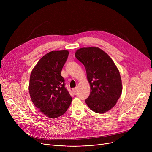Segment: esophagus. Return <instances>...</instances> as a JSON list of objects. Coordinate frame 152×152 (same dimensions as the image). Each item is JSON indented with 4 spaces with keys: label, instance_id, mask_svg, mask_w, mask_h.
I'll return each instance as SVG.
<instances>
[{
    "label": "esophagus",
    "instance_id": "obj_1",
    "mask_svg": "<svg viewBox=\"0 0 152 152\" xmlns=\"http://www.w3.org/2000/svg\"><path fill=\"white\" fill-rule=\"evenodd\" d=\"M77 88H73V89H72V91H73V93H76V92L77 91Z\"/></svg>",
    "mask_w": 152,
    "mask_h": 152
}]
</instances>
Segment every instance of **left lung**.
I'll list each match as a JSON object with an SVG mask.
<instances>
[{"label": "left lung", "instance_id": "1", "mask_svg": "<svg viewBox=\"0 0 152 152\" xmlns=\"http://www.w3.org/2000/svg\"><path fill=\"white\" fill-rule=\"evenodd\" d=\"M75 56L83 64L90 85V94L85 103L96 113L110 111L116 104L123 88L115 63L105 52L97 47L79 49Z\"/></svg>", "mask_w": 152, "mask_h": 152}]
</instances>
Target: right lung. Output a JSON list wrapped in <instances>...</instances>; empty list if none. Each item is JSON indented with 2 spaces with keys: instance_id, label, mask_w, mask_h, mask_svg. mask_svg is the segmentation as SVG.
<instances>
[{
  "instance_id": "1",
  "label": "right lung",
  "mask_w": 152,
  "mask_h": 152,
  "mask_svg": "<svg viewBox=\"0 0 152 152\" xmlns=\"http://www.w3.org/2000/svg\"><path fill=\"white\" fill-rule=\"evenodd\" d=\"M69 53L67 50L48 53L31 73L29 92L31 100L41 113L50 118L62 115L72 101L61 75Z\"/></svg>"
}]
</instances>
